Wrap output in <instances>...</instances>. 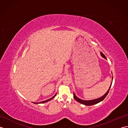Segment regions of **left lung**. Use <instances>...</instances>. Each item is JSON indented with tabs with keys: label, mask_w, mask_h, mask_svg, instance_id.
I'll use <instances>...</instances> for the list:
<instances>
[{
	"label": "left lung",
	"mask_w": 128,
	"mask_h": 128,
	"mask_svg": "<svg viewBox=\"0 0 128 128\" xmlns=\"http://www.w3.org/2000/svg\"><path fill=\"white\" fill-rule=\"evenodd\" d=\"M100 55H101V56H102V57H103V58H104V59H107V58H106V56H105L104 55V54H103L102 52H100ZM112 79H113V78H112ZM111 85H112V84H111V85H110V88H109V89H108V90L107 91V92H106V93L104 95H103V96H102V97H100L98 98L94 99V100H81V99H80V98H78V97H77L76 96V95H75V94L74 93V99H75L76 100H77L78 102L79 103H81V104H85V105H86V106H92V105H94V104H97V103L102 101V100L105 98L107 96V95L108 94V92H109V91H110V87H111Z\"/></svg>",
	"instance_id": "8db88e82"
}]
</instances>
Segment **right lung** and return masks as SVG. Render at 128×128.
<instances>
[{"instance_id": "obj_1", "label": "right lung", "mask_w": 128, "mask_h": 128, "mask_svg": "<svg viewBox=\"0 0 128 128\" xmlns=\"http://www.w3.org/2000/svg\"><path fill=\"white\" fill-rule=\"evenodd\" d=\"M56 94L54 95V96H53V97H52V98H50V99H48V100H44V101H42V102H38V103H34H34H36V104H38V103H45V102H48V101H50V100L52 99H53V98L55 97L56 96Z\"/></svg>"}]
</instances>
